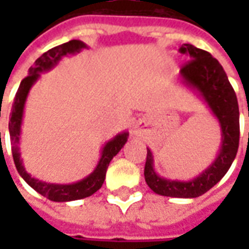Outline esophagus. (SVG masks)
Here are the masks:
<instances>
[{"instance_id": "34e87169", "label": "esophagus", "mask_w": 249, "mask_h": 249, "mask_svg": "<svg viewBox=\"0 0 249 249\" xmlns=\"http://www.w3.org/2000/svg\"><path fill=\"white\" fill-rule=\"evenodd\" d=\"M142 132H144V129H142V125H141V123L136 124L135 128H133V136H136V137H140V136H142Z\"/></svg>"}]
</instances>
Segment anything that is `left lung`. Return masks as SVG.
Masks as SVG:
<instances>
[{
  "instance_id": "8db88e82",
  "label": "left lung",
  "mask_w": 249,
  "mask_h": 249,
  "mask_svg": "<svg viewBox=\"0 0 249 249\" xmlns=\"http://www.w3.org/2000/svg\"><path fill=\"white\" fill-rule=\"evenodd\" d=\"M180 52L189 56V60L180 69L183 82L197 90L221 126V146L217 157L205 171L191 181H178L160 178L153 169L151 149L146 151L144 176L148 187L157 195L169 197L193 198L208 192L219 183L235 160L239 139V104L233 88L228 81L223 66L211 53L191 44H184Z\"/></svg>"
}]
</instances>
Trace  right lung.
<instances>
[{
	"instance_id": "1",
	"label": "right lung",
	"mask_w": 249,
	"mask_h": 249,
	"mask_svg": "<svg viewBox=\"0 0 249 249\" xmlns=\"http://www.w3.org/2000/svg\"><path fill=\"white\" fill-rule=\"evenodd\" d=\"M84 48H87V45L82 41L71 40L69 42L62 44V45L52 48L48 52H45L42 56L38 57L36 60L35 65L29 68V76L25 77L19 84L18 90H17L16 97H14L12 116H10V121H9V133H10V140L13 144L12 153H13V160L17 171L21 175V178H24L35 191H37L40 195L45 196L46 198H49L52 201L80 200V198L89 197L94 192H97L104 184L109 162L112 161V159L121 151V148L125 145V142L128 140V136H129L128 132H123V133H119L116 137H113L110 141H108L104 145L103 152H101V159H100L96 169L89 176L82 178L81 181H77V183L73 184H49L32 178L29 173L25 171L22 160L19 159L18 142L22 116H24L25 101H26L30 88L38 80L40 73L52 69L53 66L57 65V62L60 61L64 56L78 53Z\"/></svg>"
}]
</instances>
